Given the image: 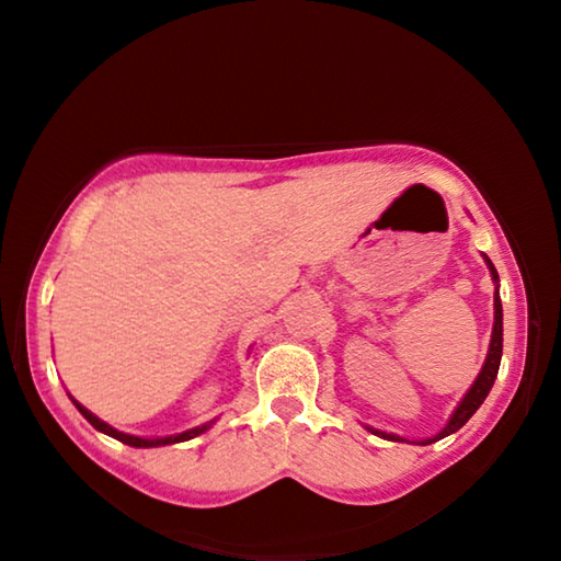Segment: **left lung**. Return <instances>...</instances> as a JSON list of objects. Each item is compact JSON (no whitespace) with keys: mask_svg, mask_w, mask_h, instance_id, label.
Here are the masks:
<instances>
[{"mask_svg":"<svg viewBox=\"0 0 561 561\" xmlns=\"http://www.w3.org/2000/svg\"><path fill=\"white\" fill-rule=\"evenodd\" d=\"M482 260H485L488 270H490V277H492V284H495V321H492V336H490V348H488V356H485V364H482L478 378H474L472 386L468 388V393L462 396V401L455 405L453 415L448 417V423H445V428H440L438 433L433 435V438H425V440H417V445H428V443H435L445 438V435L450 433H458L465 423L470 421L472 413L478 411V408L482 405V401H485L492 383H495L497 378V371H500V358H502V301H500V277H497V270L495 264L490 262L488 254H482ZM364 428L368 433L378 435V438L383 440H396V443H411L408 438H401V435L396 433H386V431H378V428H371V425H364Z\"/></svg>","mask_w":561,"mask_h":561,"instance_id":"obj_1","label":"left lung"}]
</instances>
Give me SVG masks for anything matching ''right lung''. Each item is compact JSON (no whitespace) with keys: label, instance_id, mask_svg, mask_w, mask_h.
Listing matches in <instances>:
<instances>
[{"label":"right lung","instance_id":"add662e5","mask_svg":"<svg viewBox=\"0 0 561 561\" xmlns=\"http://www.w3.org/2000/svg\"><path fill=\"white\" fill-rule=\"evenodd\" d=\"M69 398L73 401V405L79 408V413H81L83 417H87V421L93 425V428L101 431L103 435H111V438H116V440H121V443L130 445V448H160V445H173V443L193 440V438H197V435H203L205 431H210V428H213V423H215V421H210V423L195 425V428L183 431V433H175V435H165V438H140V435H130V433L116 431V428H113V425H108L106 421H101L99 415H93V413L89 411V408H83L79 401H76L73 396H69Z\"/></svg>","mask_w":561,"mask_h":561}]
</instances>
